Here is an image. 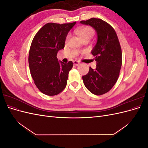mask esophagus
Listing matches in <instances>:
<instances>
[{
	"mask_svg": "<svg viewBox=\"0 0 148 148\" xmlns=\"http://www.w3.org/2000/svg\"><path fill=\"white\" fill-rule=\"evenodd\" d=\"M73 64H74L75 65H76V66H78V65H79L80 64V63H79V62L78 61L75 60V61H73Z\"/></svg>",
	"mask_w": 148,
	"mask_h": 148,
	"instance_id": "1",
	"label": "esophagus"
}]
</instances>
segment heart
Returning <instances> with one entry per match:
<instances>
[{"mask_svg":"<svg viewBox=\"0 0 148 148\" xmlns=\"http://www.w3.org/2000/svg\"><path fill=\"white\" fill-rule=\"evenodd\" d=\"M77 34L78 36L82 40L89 39H90L94 34V30L90 26H84L77 30ZM70 34H69L66 36V40L69 39Z\"/></svg>","mask_w":148,"mask_h":148,"instance_id":"heart-1","label":"heart"}]
</instances>
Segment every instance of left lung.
<instances>
[{
    "mask_svg": "<svg viewBox=\"0 0 148 148\" xmlns=\"http://www.w3.org/2000/svg\"><path fill=\"white\" fill-rule=\"evenodd\" d=\"M80 23L91 26L97 34L96 46L91 51L96 61V68L89 67L87 75L83 76L84 86L95 95L109 91L117 82L122 66V49L115 31L99 18H90Z\"/></svg>",
    "mask_w": 148,
    "mask_h": 148,
    "instance_id": "8db88e82",
    "label": "left lung"
}]
</instances>
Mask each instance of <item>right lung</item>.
Masks as SVG:
<instances>
[{
    "mask_svg": "<svg viewBox=\"0 0 148 148\" xmlns=\"http://www.w3.org/2000/svg\"><path fill=\"white\" fill-rule=\"evenodd\" d=\"M76 24L49 23L36 34L31 42L28 62L34 83L44 95L55 96L64 90L69 73L72 69L71 61L59 62L57 54L64 49L66 35Z\"/></svg>",
    "mask_w": 148,
    "mask_h": 148,
    "instance_id": "1",
    "label": "right lung"
}]
</instances>
